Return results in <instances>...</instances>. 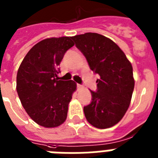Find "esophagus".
I'll list each match as a JSON object with an SVG mask.
<instances>
[{"label":"esophagus","instance_id":"1","mask_svg":"<svg viewBox=\"0 0 158 158\" xmlns=\"http://www.w3.org/2000/svg\"><path fill=\"white\" fill-rule=\"evenodd\" d=\"M77 87H78L79 89H80V88H83V86L81 85V84H79V83H77Z\"/></svg>","mask_w":158,"mask_h":158}]
</instances>
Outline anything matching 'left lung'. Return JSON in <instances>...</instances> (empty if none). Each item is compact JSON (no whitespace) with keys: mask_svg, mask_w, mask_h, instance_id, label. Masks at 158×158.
Instances as JSON below:
<instances>
[{"mask_svg":"<svg viewBox=\"0 0 158 158\" xmlns=\"http://www.w3.org/2000/svg\"><path fill=\"white\" fill-rule=\"evenodd\" d=\"M71 38L90 69L99 75L96 91L90 90L91 102L83 107L86 119L95 128L112 127L130 104L134 89L132 64L113 41L101 34L85 33Z\"/></svg>","mask_w":158,"mask_h":158,"instance_id":"8db88e82","label":"left lung"}]
</instances>
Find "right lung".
Wrapping results in <instances>:
<instances>
[{
    "instance_id": "obj_1",
    "label": "right lung",
    "mask_w": 158,
    "mask_h": 158,
    "mask_svg": "<svg viewBox=\"0 0 158 158\" xmlns=\"http://www.w3.org/2000/svg\"><path fill=\"white\" fill-rule=\"evenodd\" d=\"M71 37L46 38L34 45L20 65L17 91L23 108L41 126L54 128L66 120L76 90L73 80H58L59 65L74 46Z\"/></svg>"
}]
</instances>
